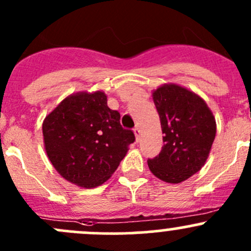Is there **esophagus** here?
<instances>
[{
	"label": "esophagus",
	"instance_id": "esophagus-1",
	"mask_svg": "<svg viewBox=\"0 0 251 251\" xmlns=\"http://www.w3.org/2000/svg\"><path fill=\"white\" fill-rule=\"evenodd\" d=\"M133 132H135L136 140H138V138H140V135H141V128H140V126H136V127L133 128Z\"/></svg>",
	"mask_w": 251,
	"mask_h": 251
}]
</instances>
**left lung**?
Instances as JSON below:
<instances>
[{"mask_svg":"<svg viewBox=\"0 0 251 251\" xmlns=\"http://www.w3.org/2000/svg\"><path fill=\"white\" fill-rule=\"evenodd\" d=\"M164 147L148 159L151 171L169 183H179L198 173L206 161L216 135L211 110L199 96L177 85L154 91Z\"/></svg>","mask_w":251,"mask_h":251,"instance_id":"8db88e82","label":"left lung"}]
</instances>
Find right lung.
<instances>
[{
    "instance_id": "obj_1",
    "label": "right lung",
    "mask_w": 251,
    "mask_h": 251,
    "mask_svg": "<svg viewBox=\"0 0 251 251\" xmlns=\"http://www.w3.org/2000/svg\"><path fill=\"white\" fill-rule=\"evenodd\" d=\"M50 163L65 179L85 188L104 183L135 142L120 124V113L107 105L100 91L65 98L42 125Z\"/></svg>"
}]
</instances>
